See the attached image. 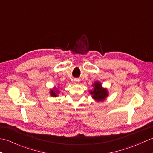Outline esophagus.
I'll return each instance as SVG.
<instances>
[{
  "label": "esophagus",
  "mask_w": 153,
  "mask_h": 153,
  "mask_svg": "<svg viewBox=\"0 0 153 153\" xmlns=\"http://www.w3.org/2000/svg\"><path fill=\"white\" fill-rule=\"evenodd\" d=\"M79 82H80L79 79H74V83L75 84V85H78V84H79Z\"/></svg>",
  "instance_id": "1"
}]
</instances>
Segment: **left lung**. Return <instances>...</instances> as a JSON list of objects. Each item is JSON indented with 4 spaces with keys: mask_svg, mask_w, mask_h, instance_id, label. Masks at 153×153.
<instances>
[{
    "mask_svg": "<svg viewBox=\"0 0 153 153\" xmlns=\"http://www.w3.org/2000/svg\"><path fill=\"white\" fill-rule=\"evenodd\" d=\"M92 86V89L89 90V92L94 100L97 102L105 101L109 96V91L108 89L106 88H104L100 81H95Z\"/></svg>",
    "mask_w": 153,
    "mask_h": 153,
    "instance_id": "obj_1",
    "label": "left lung"
}]
</instances>
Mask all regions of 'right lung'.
<instances>
[{
  "mask_svg": "<svg viewBox=\"0 0 153 153\" xmlns=\"http://www.w3.org/2000/svg\"><path fill=\"white\" fill-rule=\"evenodd\" d=\"M59 88H57V87L54 86L53 88L50 89V91H49L50 96H52V97H57L59 94H60V90Z\"/></svg>",
  "mask_w": 153,
  "mask_h": 153,
  "instance_id": "obj_1",
  "label": "right lung"
}]
</instances>
